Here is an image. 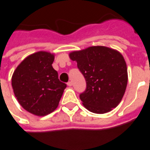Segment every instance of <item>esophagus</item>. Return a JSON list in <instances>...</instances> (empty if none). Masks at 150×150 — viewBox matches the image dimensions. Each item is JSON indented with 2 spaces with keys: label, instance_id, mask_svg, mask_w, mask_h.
<instances>
[{
  "label": "esophagus",
  "instance_id": "1",
  "mask_svg": "<svg viewBox=\"0 0 150 150\" xmlns=\"http://www.w3.org/2000/svg\"><path fill=\"white\" fill-rule=\"evenodd\" d=\"M67 85L69 86V87H71V86H72V82H71V81H69V82L67 83Z\"/></svg>",
  "mask_w": 150,
  "mask_h": 150
}]
</instances>
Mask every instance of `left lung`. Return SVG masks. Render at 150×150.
Here are the masks:
<instances>
[{
	"mask_svg": "<svg viewBox=\"0 0 150 150\" xmlns=\"http://www.w3.org/2000/svg\"><path fill=\"white\" fill-rule=\"evenodd\" d=\"M69 56L85 78L86 89L79 95L83 106L95 114L116 107L127 84V68L122 54L105 46H92Z\"/></svg>",
	"mask_w": 150,
	"mask_h": 150,
	"instance_id": "left-lung-1",
	"label": "left lung"
}]
</instances>
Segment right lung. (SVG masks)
<instances>
[{
	"label": "right lung",
	"instance_id": "obj_1",
	"mask_svg": "<svg viewBox=\"0 0 150 150\" xmlns=\"http://www.w3.org/2000/svg\"><path fill=\"white\" fill-rule=\"evenodd\" d=\"M54 55L49 52L32 53L17 67L12 76V87L18 103L37 116L54 111L67 88L52 67Z\"/></svg>",
	"mask_w": 150,
	"mask_h": 150
}]
</instances>
